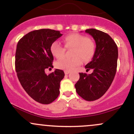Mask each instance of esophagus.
I'll return each instance as SVG.
<instances>
[{
	"mask_svg": "<svg viewBox=\"0 0 134 134\" xmlns=\"http://www.w3.org/2000/svg\"><path fill=\"white\" fill-rule=\"evenodd\" d=\"M64 73H65V74L67 75L70 73V71H69V70H65V71H64Z\"/></svg>",
	"mask_w": 134,
	"mask_h": 134,
	"instance_id": "34e87169",
	"label": "esophagus"
}]
</instances>
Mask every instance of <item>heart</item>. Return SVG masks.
Returning <instances> with one entry per match:
<instances>
[{
	"instance_id": "b5f03b06",
	"label": "heart",
	"mask_w": 134,
	"mask_h": 134,
	"mask_svg": "<svg viewBox=\"0 0 134 134\" xmlns=\"http://www.w3.org/2000/svg\"><path fill=\"white\" fill-rule=\"evenodd\" d=\"M66 48H73L72 56L73 58H62L64 56L65 49L58 41L52 43L50 47L52 54L57 58H62L56 62L58 69L72 70L84 62L91 60L95 53V44L90 38L85 35L78 33H71L64 38Z\"/></svg>"
}]
</instances>
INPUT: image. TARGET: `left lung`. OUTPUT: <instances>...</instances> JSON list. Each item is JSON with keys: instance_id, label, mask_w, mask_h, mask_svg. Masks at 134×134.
<instances>
[{"instance_id": "8db88e82", "label": "left lung", "mask_w": 134, "mask_h": 134, "mask_svg": "<svg viewBox=\"0 0 134 134\" xmlns=\"http://www.w3.org/2000/svg\"><path fill=\"white\" fill-rule=\"evenodd\" d=\"M86 33L93 36L96 50L93 59L85 66L91 74L79 73L80 78L75 84L77 93L86 101L100 98L111 86L116 74L118 48L110 35L96 29H88Z\"/></svg>"}]
</instances>
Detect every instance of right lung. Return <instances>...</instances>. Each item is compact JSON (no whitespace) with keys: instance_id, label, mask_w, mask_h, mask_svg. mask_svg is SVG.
Segmentation results:
<instances>
[{"instance_id":"1","label":"right lung","mask_w":134,"mask_h":134,"mask_svg":"<svg viewBox=\"0 0 134 134\" xmlns=\"http://www.w3.org/2000/svg\"><path fill=\"white\" fill-rule=\"evenodd\" d=\"M62 36L59 31L41 29L24 35L17 44L15 67L18 79L29 96L40 103H51L59 95L64 71L55 69L47 75L44 70L53 67L50 47Z\"/></svg>"}]
</instances>
